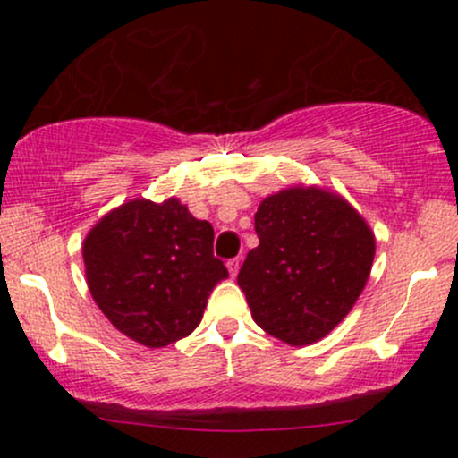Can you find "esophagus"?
I'll return each instance as SVG.
<instances>
[{
  "mask_svg": "<svg viewBox=\"0 0 458 458\" xmlns=\"http://www.w3.org/2000/svg\"><path fill=\"white\" fill-rule=\"evenodd\" d=\"M225 267H228V271H230V276H236V273H239V267H241V260L239 259H230L228 260V265H225Z\"/></svg>",
  "mask_w": 458,
  "mask_h": 458,
  "instance_id": "1",
  "label": "esophagus"
}]
</instances>
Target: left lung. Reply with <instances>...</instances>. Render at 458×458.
I'll return each mask as SVG.
<instances>
[{
  "instance_id": "obj_1",
  "label": "left lung",
  "mask_w": 458,
  "mask_h": 458,
  "mask_svg": "<svg viewBox=\"0 0 458 458\" xmlns=\"http://www.w3.org/2000/svg\"><path fill=\"white\" fill-rule=\"evenodd\" d=\"M260 243L236 282L267 334L301 346L343 320L364 291L375 236L343 198L320 189H284L254 215Z\"/></svg>"
}]
</instances>
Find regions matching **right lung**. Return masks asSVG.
<instances>
[{"mask_svg":"<svg viewBox=\"0 0 458 458\" xmlns=\"http://www.w3.org/2000/svg\"><path fill=\"white\" fill-rule=\"evenodd\" d=\"M213 225L176 198L133 199L98 222L83 241L86 277L115 329L159 349L202 320L213 288L228 277L213 256Z\"/></svg>","mask_w":458,"mask_h":458,"instance_id":"add662e5","label":"right lung"}]
</instances>
